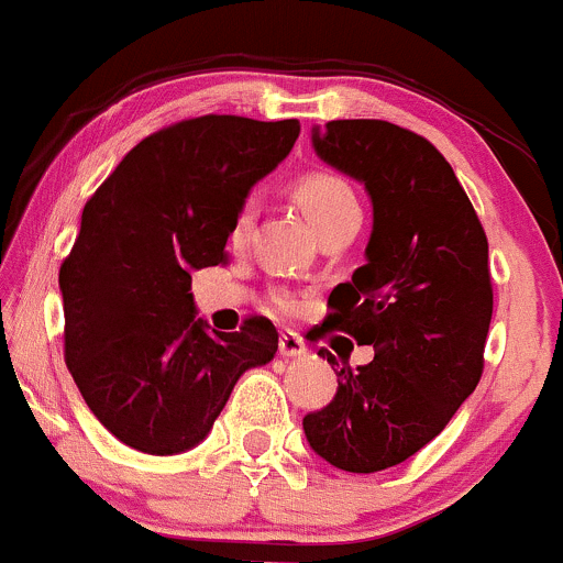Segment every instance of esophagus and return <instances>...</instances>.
<instances>
[{"label": "esophagus", "instance_id": "34e87169", "mask_svg": "<svg viewBox=\"0 0 563 563\" xmlns=\"http://www.w3.org/2000/svg\"><path fill=\"white\" fill-rule=\"evenodd\" d=\"M280 356L286 358H297V356H307V345L305 340H301L299 334H294V331H283L280 334Z\"/></svg>", "mask_w": 563, "mask_h": 563}]
</instances>
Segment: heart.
<instances>
[{
	"label": "heart",
	"instance_id": "obj_1",
	"mask_svg": "<svg viewBox=\"0 0 563 563\" xmlns=\"http://www.w3.org/2000/svg\"><path fill=\"white\" fill-rule=\"evenodd\" d=\"M294 197L305 210V216L310 218L312 229L321 232L329 223L342 221L345 216H356L358 212V199L353 194V188L347 186L342 177L329 175V173H307L301 175L297 183H294ZM253 218H256V205L247 199V202L240 205V210L234 212L232 227H229V240L232 245H242L251 234ZM275 307L280 312H297L299 301L288 294H277Z\"/></svg>",
	"mask_w": 563,
	"mask_h": 563
}]
</instances>
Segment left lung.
Wrapping results in <instances>:
<instances>
[{
  "mask_svg": "<svg viewBox=\"0 0 563 563\" xmlns=\"http://www.w3.org/2000/svg\"><path fill=\"white\" fill-rule=\"evenodd\" d=\"M329 167L372 199L366 264L329 297L327 331L375 347L336 369V394L307 412L310 448L345 472L388 470L429 445L477 388L494 312L488 240L453 167L421 134L388 121L312 129ZM331 366L336 358L318 351Z\"/></svg>",
  "mask_w": 563,
  "mask_h": 563,
  "instance_id": "obj_1",
  "label": "left lung"
}]
</instances>
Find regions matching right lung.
Masks as SVG:
<instances>
[{
    "instance_id": "add662e5",
    "label": "right lung",
    "mask_w": 563,
    "mask_h": 563,
    "mask_svg": "<svg viewBox=\"0 0 563 563\" xmlns=\"http://www.w3.org/2000/svg\"><path fill=\"white\" fill-rule=\"evenodd\" d=\"M297 137V118H188L134 145L82 207L58 269L64 358L123 445L191 451L242 372L275 358L266 318L210 331L188 291L194 269L227 262L234 212Z\"/></svg>"
}]
</instances>
